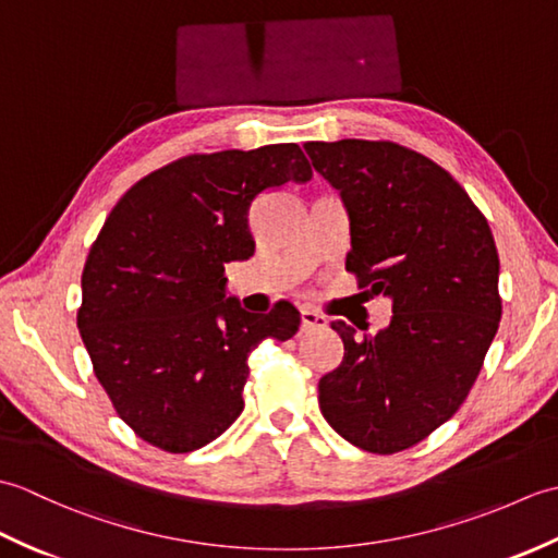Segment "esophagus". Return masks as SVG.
I'll return each instance as SVG.
<instances>
[{
  "label": "esophagus",
  "instance_id": "obj_1",
  "mask_svg": "<svg viewBox=\"0 0 558 558\" xmlns=\"http://www.w3.org/2000/svg\"><path fill=\"white\" fill-rule=\"evenodd\" d=\"M326 316L318 314L314 310H302V330L304 333H312V330H318V328H326Z\"/></svg>",
  "mask_w": 558,
  "mask_h": 558
}]
</instances>
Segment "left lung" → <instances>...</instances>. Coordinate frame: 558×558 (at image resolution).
Masks as SVG:
<instances>
[{"label":"left lung","mask_w":558,"mask_h":558,"mask_svg":"<svg viewBox=\"0 0 558 558\" xmlns=\"http://www.w3.org/2000/svg\"><path fill=\"white\" fill-rule=\"evenodd\" d=\"M350 216L345 268L393 302L357 336L333 322L345 357L318 381V408L362 450H405L448 422L501 322L499 252L487 218L441 165L393 141L304 144Z\"/></svg>","instance_id":"left-lung-1"}]
</instances>
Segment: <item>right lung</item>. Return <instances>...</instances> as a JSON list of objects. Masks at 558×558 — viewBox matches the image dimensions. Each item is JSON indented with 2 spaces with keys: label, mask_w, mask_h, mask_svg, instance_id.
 I'll return each instance as SVG.
<instances>
[{
  "label": "right lung",
  "mask_w": 558,
  "mask_h": 558,
  "mask_svg": "<svg viewBox=\"0 0 558 558\" xmlns=\"http://www.w3.org/2000/svg\"><path fill=\"white\" fill-rule=\"evenodd\" d=\"M312 174L298 144L196 153L136 182L105 220L76 324L117 414L150 446L192 453L218 438L244 410L252 350L298 333L290 302L248 314L228 298L225 266L254 256V201Z\"/></svg>",
  "instance_id": "add662e5"
}]
</instances>
